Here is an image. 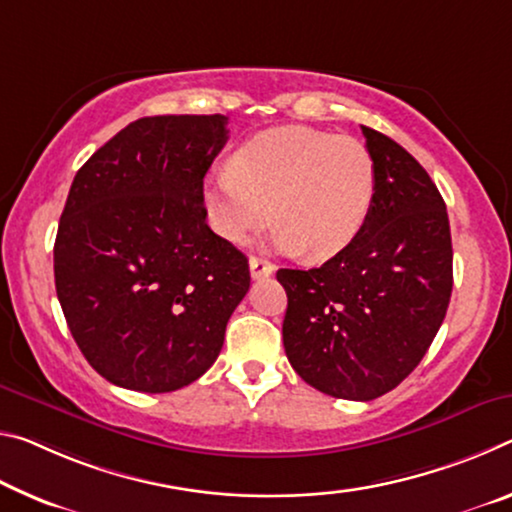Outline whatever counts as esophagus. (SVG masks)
I'll return each mask as SVG.
<instances>
[{"mask_svg":"<svg viewBox=\"0 0 512 512\" xmlns=\"http://www.w3.org/2000/svg\"><path fill=\"white\" fill-rule=\"evenodd\" d=\"M248 264H250V275H253V280H264L275 273V266L262 257H250Z\"/></svg>","mask_w":512,"mask_h":512,"instance_id":"esophagus-1","label":"esophagus"}]
</instances>
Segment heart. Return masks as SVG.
<instances>
[{
    "label": "heart",
    "mask_w": 512,
    "mask_h": 512,
    "mask_svg": "<svg viewBox=\"0 0 512 512\" xmlns=\"http://www.w3.org/2000/svg\"><path fill=\"white\" fill-rule=\"evenodd\" d=\"M376 166L362 141L289 125L257 134L205 184L209 223L239 243L275 218L271 243L282 253L326 259L367 223Z\"/></svg>",
    "instance_id": "1"
}]
</instances>
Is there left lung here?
<instances>
[{"label": "left lung", "mask_w": 512, "mask_h": 512, "mask_svg": "<svg viewBox=\"0 0 512 512\" xmlns=\"http://www.w3.org/2000/svg\"><path fill=\"white\" fill-rule=\"evenodd\" d=\"M376 166L367 223L319 269H280L282 342L291 367L348 401L387 394L415 371L453 287L446 205L431 175L389 136L362 125Z\"/></svg>", "instance_id": "8db88e82"}]
</instances>
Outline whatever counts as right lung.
Segmentation results:
<instances>
[{
    "instance_id": "right-lung-1",
    "label": "right lung",
    "mask_w": 512,
    "mask_h": 512,
    "mask_svg": "<svg viewBox=\"0 0 512 512\" xmlns=\"http://www.w3.org/2000/svg\"><path fill=\"white\" fill-rule=\"evenodd\" d=\"M227 118L129 123L72 180L54 282L79 351L109 383L175 392L223 348L250 287L248 259L207 225L202 180Z\"/></svg>"
}]
</instances>
